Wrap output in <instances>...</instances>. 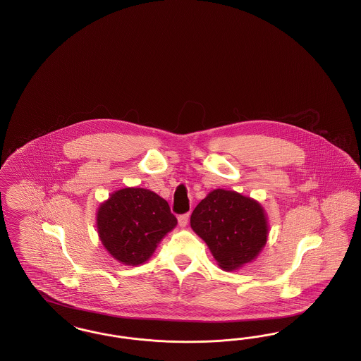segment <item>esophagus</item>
Returning <instances> with one entry per match:
<instances>
[{
    "label": "esophagus",
    "mask_w": 361,
    "mask_h": 361,
    "mask_svg": "<svg viewBox=\"0 0 361 361\" xmlns=\"http://www.w3.org/2000/svg\"><path fill=\"white\" fill-rule=\"evenodd\" d=\"M188 221L189 214H183V215L178 216V224H180V227H185V226L188 224Z\"/></svg>",
    "instance_id": "esophagus-1"
}]
</instances>
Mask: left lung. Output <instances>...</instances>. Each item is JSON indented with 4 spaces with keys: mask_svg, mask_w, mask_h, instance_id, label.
<instances>
[{
    "mask_svg": "<svg viewBox=\"0 0 361 361\" xmlns=\"http://www.w3.org/2000/svg\"><path fill=\"white\" fill-rule=\"evenodd\" d=\"M190 227L206 242L224 271L240 269L256 259L269 234L264 207L226 189H214L196 206Z\"/></svg>",
    "mask_w": 361,
    "mask_h": 361,
    "instance_id": "obj_1",
    "label": "left lung"
}]
</instances>
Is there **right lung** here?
Segmentation results:
<instances>
[{
	"label": "right lung",
	"mask_w": 361,
	"mask_h": 361,
	"mask_svg": "<svg viewBox=\"0 0 361 361\" xmlns=\"http://www.w3.org/2000/svg\"><path fill=\"white\" fill-rule=\"evenodd\" d=\"M106 252L124 265H140L177 224L165 199L145 188H121L103 202L96 216Z\"/></svg>",
	"instance_id": "1"
}]
</instances>
